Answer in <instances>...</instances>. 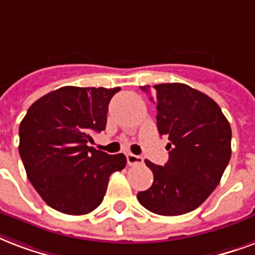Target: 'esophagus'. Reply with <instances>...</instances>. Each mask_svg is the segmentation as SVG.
<instances>
[{
	"mask_svg": "<svg viewBox=\"0 0 255 255\" xmlns=\"http://www.w3.org/2000/svg\"><path fill=\"white\" fill-rule=\"evenodd\" d=\"M127 163L128 166H136V164H141L143 158L139 155H133V153H127Z\"/></svg>",
	"mask_w": 255,
	"mask_h": 255,
	"instance_id": "obj_1",
	"label": "esophagus"
}]
</instances>
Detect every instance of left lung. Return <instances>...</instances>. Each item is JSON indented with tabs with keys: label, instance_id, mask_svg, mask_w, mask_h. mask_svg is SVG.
Returning <instances> with one entry per match:
<instances>
[{
	"label": "left lung",
	"instance_id": "obj_1",
	"mask_svg": "<svg viewBox=\"0 0 255 255\" xmlns=\"http://www.w3.org/2000/svg\"><path fill=\"white\" fill-rule=\"evenodd\" d=\"M141 89L149 92L148 85ZM153 92L170 158L164 166L145 160L153 182L137 192V201L151 213L182 215L199 207L221 182L231 158V128L218 104L188 85L158 84Z\"/></svg>",
	"mask_w": 255,
	"mask_h": 255
}]
</instances>
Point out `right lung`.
Segmentation results:
<instances>
[{
    "instance_id": "right-lung-1",
    "label": "right lung",
    "mask_w": 255,
    "mask_h": 255,
    "mask_svg": "<svg viewBox=\"0 0 255 255\" xmlns=\"http://www.w3.org/2000/svg\"><path fill=\"white\" fill-rule=\"evenodd\" d=\"M116 88L63 87L40 97L19 124V156L28 179L52 209L83 215L99 207L112 172L127 158L89 147L106 129Z\"/></svg>"
}]
</instances>
